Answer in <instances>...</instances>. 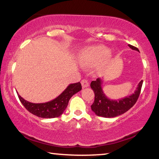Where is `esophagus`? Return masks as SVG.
<instances>
[{
  "label": "esophagus",
  "instance_id": "1",
  "mask_svg": "<svg viewBox=\"0 0 159 159\" xmlns=\"http://www.w3.org/2000/svg\"><path fill=\"white\" fill-rule=\"evenodd\" d=\"M81 85H82L83 88H87V87H88V86H89V82H88V80L83 79L81 80Z\"/></svg>",
  "mask_w": 159,
  "mask_h": 159
}]
</instances>
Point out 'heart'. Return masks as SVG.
<instances>
[{
    "instance_id": "1",
    "label": "heart",
    "mask_w": 159,
    "mask_h": 159,
    "mask_svg": "<svg viewBox=\"0 0 159 159\" xmlns=\"http://www.w3.org/2000/svg\"><path fill=\"white\" fill-rule=\"evenodd\" d=\"M110 55V50L103 46L90 47L79 54V61L83 65L99 64L105 60Z\"/></svg>"
}]
</instances>
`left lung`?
Returning <instances> with one entry per match:
<instances>
[{"label":"left lung","instance_id":"1","mask_svg":"<svg viewBox=\"0 0 159 159\" xmlns=\"http://www.w3.org/2000/svg\"><path fill=\"white\" fill-rule=\"evenodd\" d=\"M131 49L139 52L138 48L128 45ZM102 80L98 78L96 80H93L90 87L95 93V101L91 105V109L99 116L105 118H112L124 114L134 106L140 94L143 80L139 83L136 90L130 96H127L118 100L110 99L105 95L102 88Z\"/></svg>","mask_w":159,"mask_h":159}]
</instances>
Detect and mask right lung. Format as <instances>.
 <instances>
[{"instance_id":"obj_1","label":"right lung","mask_w":159,"mask_h":159,"mask_svg":"<svg viewBox=\"0 0 159 159\" xmlns=\"http://www.w3.org/2000/svg\"><path fill=\"white\" fill-rule=\"evenodd\" d=\"M81 89L80 82L72 83L55 99L45 103H31L25 100L19 94L17 95L21 104L32 114L40 118H52L62 114L68 105L70 98Z\"/></svg>"}]
</instances>
